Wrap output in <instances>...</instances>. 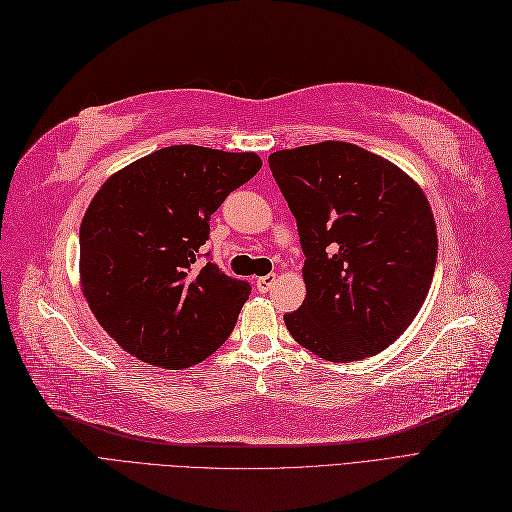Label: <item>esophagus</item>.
I'll return each instance as SVG.
<instances>
[{
	"instance_id": "esophagus-1",
	"label": "esophagus",
	"mask_w": 512,
	"mask_h": 512,
	"mask_svg": "<svg viewBox=\"0 0 512 512\" xmlns=\"http://www.w3.org/2000/svg\"><path fill=\"white\" fill-rule=\"evenodd\" d=\"M255 283H257V289H259L261 293H268V291L276 285V274L261 276V278H257V280H255Z\"/></svg>"
}]
</instances>
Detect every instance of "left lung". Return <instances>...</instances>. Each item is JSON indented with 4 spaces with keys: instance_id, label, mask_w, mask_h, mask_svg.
Wrapping results in <instances>:
<instances>
[{
    "instance_id": "8db88e82",
    "label": "left lung",
    "mask_w": 512,
    "mask_h": 512,
    "mask_svg": "<svg viewBox=\"0 0 512 512\" xmlns=\"http://www.w3.org/2000/svg\"><path fill=\"white\" fill-rule=\"evenodd\" d=\"M298 221L306 300L287 312L295 342L329 361L398 340L430 291L438 238L427 197L398 166L349 142L268 157Z\"/></svg>"
}]
</instances>
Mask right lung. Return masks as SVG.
I'll use <instances>...</instances> for the list:
<instances>
[{
	"label": "right lung",
	"instance_id": "right-lung-1",
	"mask_svg": "<svg viewBox=\"0 0 512 512\" xmlns=\"http://www.w3.org/2000/svg\"><path fill=\"white\" fill-rule=\"evenodd\" d=\"M259 168L255 153L178 144L131 163L95 193L80 225L82 291L127 353L183 370L232 334L251 283L225 274L204 244L212 212Z\"/></svg>",
	"mask_w": 512,
	"mask_h": 512
}]
</instances>
